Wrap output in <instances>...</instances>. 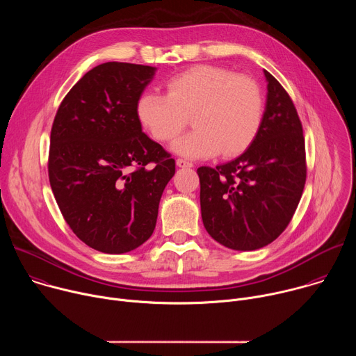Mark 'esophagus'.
Wrapping results in <instances>:
<instances>
[{"label": "esophagus", "mask_w": 356, "mask_h": 356, "mask_svg": "<svg viewBox=\"0 0 356 356\" xmlns=\"http://www.w3.org/2000/svg\"><path fill=\"white\" fill-rule=\"evenodd\" d=\"M176 165H177L179 168H193V163H190V162H187V161H184V159H177V161H176Z\"/></svg>", "instance_id": "esophagus-1"}]
</instances>
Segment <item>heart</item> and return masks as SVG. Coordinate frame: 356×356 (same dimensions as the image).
I'll return each mask as SVG.
<instances>
[{
    "instance_id": "obj_1",
    "label": "heart",
    "mask_w": 356,
    "mask_h": 356,
    "mask_svg": "<svg viewBox=\"0 0 356 356\" xmlns=\"http://www.w3.org/2000/svg\"><path fill=\"white\" fill-rule=\"evenodd\" d=\"M168 94L145 91L136 103L140 124L161 142L175 139L193 115L194 131L172 149L190 159L234 156L255 139L264 120V94L257 80L200 65L166 81Z\"/></svg>"
}]
</instances>
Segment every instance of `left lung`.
Here are the masks:
<instances>
[{"label":"left lung","instance_id":"left-lung-1","mask_svg":"<svg viewBox=\"0 0 356 356\" xmlns=\"http://www.w3.org/2000/svg\"><path fill=\"white\" fill-rule=\"evenodd\" d=\"M268 81L261 128L236 159L201 166V218L213 239L234 250H255L273 242L289 225L306 183L302 127L282 84Z\"/></svg>","mask_w":356,"mask_h":356}]
</instances>
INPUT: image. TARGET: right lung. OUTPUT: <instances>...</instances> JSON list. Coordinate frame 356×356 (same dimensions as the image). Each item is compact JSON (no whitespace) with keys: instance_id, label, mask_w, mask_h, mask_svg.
Instances as JSON below:
<instances>
[{"instance_id":"right-lung-1","label":"right lung","mask_w":356,"mask_h":356,"mask_svg":"<svg viewBox=\"0 0 356 356\" xmlns=\"http://www.w3.org/2000/svg\"><path fill=\"white\" fill-rule=\"evenodd\" d=\"M155 73L132 63L95 66L63 98L52 125L50 187L72 231L99 252L125 253L150 238L176 170L136 114Z\"/></svg>"}]
</instances>
